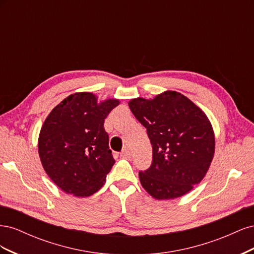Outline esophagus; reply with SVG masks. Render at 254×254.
<instances>
[{
	"mask_svg": "<svg viewBox=\"0 0 254 254\" xmlns=\"http://www.w3.org/2000/svg\"><path fill=\"white\" fill-rule=\"evenodd\" d=\"M120 156H121L122 158L129 159L130 157H131V152H130L128 149H124V150H122V152L120 153Z\"/></svg>",
	"mask_w": 254,
	"mask_h": 254,
	"instance_id": "obj_1",
	"label": "esophagus"
}]
</instances>
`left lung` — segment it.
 Listing matches in <instances>:
<instances>
[{"label":"left lung","instance_id":"8db88e82","mask_svg":"<svg viewBox=\"0 0 254 254\" xmlns=\"http://www.w3.org/2000/svg\"><path fill=\"white\" fill-rule=\"evenodd\" d=\"M129 108L147 129L152 162L139 172L142 187L156 199H174L200 183L215 150L213 128L188 97L166 91L153 99L135 98Z\"/></svg>","mask_w":254,"mask_h":254}]
</instances>
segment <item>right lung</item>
Returning a JSON list of instances; mask_svg holds the SVG:
<instances>
[{"instance_id": "right-lung-1", "label": "right lung", "mask_w": 254, "mask_h": 254, "mask_svg": "<svg viewBox=\"0 0 254 254\" xmlns=\"http://www.w3.org/2000/svg\"><path fill=\"white\" fill-rule=\"evenodd\" d=\"M119 104H97L94 94L81 92L64 98L45 120L38 151L44 171L65 193L88 197L104 186L115 163L104 123Z\"/></svg>"}]
</instances>
